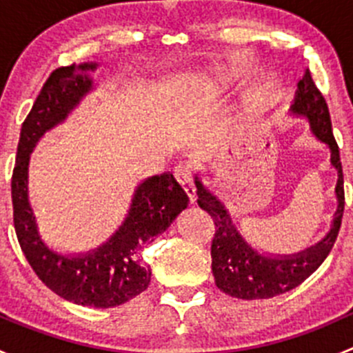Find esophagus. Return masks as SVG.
<instances>
[{
  "label": "esophagus",
  "mask_w": 353,
  "mask_h": 353,
  "mask_svg": "<svg viewBox=\"0 0 353 353\" xmlns=\"http://www.w3.org/2000/svg\"><path fill=\"white\" fill-rule=\"evenodd\" d=\"M174 177L177 179V183L183 186V190L186 191V194L190 196L191 201H194L196 198V188H194V179H193V170L188 163H179V165L174 169Z\"/></svg>",
  "instance_id": "1"
}]
</instances>
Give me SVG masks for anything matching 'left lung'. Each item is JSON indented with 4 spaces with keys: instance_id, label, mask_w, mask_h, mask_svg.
Wrapping results in <instances>:
<instances>
[{
    "instance_id": "1",
    "label": "left lung",
    "mask_w": 353,
    "mask_h": 353,
    "mask_svg": "<svg viewBox=\"0 0 353 353\" xmlns=\"http://www.w3.org/2000/svg\"><path fill=\"white\" fill-rule=\"evenodd\" d=\"M292 110L307 116L312 133L323 143L328 145L331 150V163L338 170V183L334 190L338 208L334 213L333 227L321 243L294 256L272 258V256L258 254L237 232L225 206L219 201V198L213 196L196 177L199 208L206 210L215 223V236L212 241L213 276H215L216 287L232 297L245 299V301L270 299L301 285L321 266L338 237L345 208L340 150L331 131L328 104L319 88L316 87L309 70H305L302 80H299Z\"/></svg>"
}]
</instances>
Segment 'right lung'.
I'll return each instance as SVG.
<instances>
[{"label":"right lung","instance_id":"add662e5","mask_svg":"<svg viewBox=\"0 0 353 353\" xmlns=\"http://www.w3.org/2000/svg\"><path fill=\"white\" fill-rule=\"evenodd\" d=\"M95 68V63L56 68L42 85L20 131L12 198L20 248L42 283L74 304L105 309L124 304L147 290L152 268L143 263L141 251L165 232L186 208L190 198L172 174H160L138 186L126 220L101 248L71 258L51 251L42 243L28 205V159L39 138L61 123L90 92L92 80L87 71Z\"/></svg>","mask_w":353,"mask_h":353}]
</instances>
